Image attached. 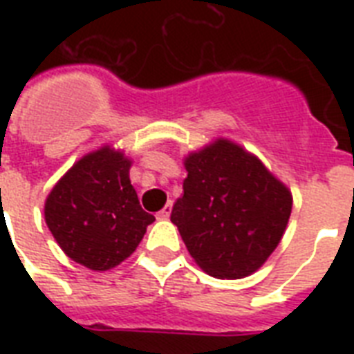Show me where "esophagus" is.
Segmentation results:
<instances>
[{
    "instance_id": "esophagus-1",
    "label": "esophagus",
    "mask_w": 354,
    "mask_h": 354,
    "mask_svg": "<svg viewBox=\"0 0 354 354\" xmlns=\"http://www.w3.org/2000/svg\"><path fill=\"white\" fill-rule=\"evenodd\" d=\"M171 211H172V204H167L163 209L158 213V218H161V221H167L169 216H171Z\"/></svg>"
}]
</instances>
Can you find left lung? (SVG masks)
<instances>
[{"instance_id": "1", "label": "left lung", "mask_w": 354, "mask_h": 354, "mask_svg": "<svg viewBox=\"0 0 354 354\" xmlns=\"http://www.w3.org/2000/svg\"><path fill=\"white\" fill-rule=\"evenodd\" d=\"M183 196L172 207L191 257L218 279L253 274L285 233L292 194L259 158L216 139L185 158Z\"/></svg>"}]
</instances>
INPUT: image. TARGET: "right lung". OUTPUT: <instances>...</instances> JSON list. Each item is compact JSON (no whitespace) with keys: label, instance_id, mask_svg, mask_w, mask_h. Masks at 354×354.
<instances>
[{"label":"right lung","instance_id":"right-lung-1","mask_svg":"<svg viewBox=\"0 0 354 354\" xmlns=\"http://www.w3.org/2000/svg\"><path fill=\"white\" fill-rule=\"evenodd\" d=\"M132 161L102 147L80 158L46 200V224L58 246L90 270H110L130 257L156 221L130 183Z\"/></svg>","mask_w":354,"mask_h":354}]
</instances>
